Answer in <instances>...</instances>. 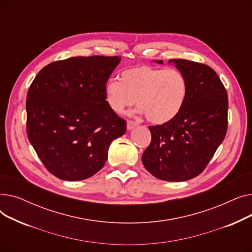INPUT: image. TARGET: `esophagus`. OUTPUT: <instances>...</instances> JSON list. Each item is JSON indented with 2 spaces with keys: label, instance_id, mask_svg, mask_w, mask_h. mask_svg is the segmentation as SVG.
Returning <instances> with one entry per match:
<instances>
[{
  "label": "esophagus",
  "instance_id": "34e87169",
  "mask_svg": "<svg viewBox=\"0 0 252 252\" xmlns=\"http://www.w3.org/2000/svg\"><path fill=\"white\" fill-rule=\"evenodd\" d=\"M136 126H138V123H137V122L130 121V119H128V121L126 122V127H127V129H131V128H134Z\"/></svg>",
  "mask_w": 252,
  "mask_h": 252
}]
</instances>
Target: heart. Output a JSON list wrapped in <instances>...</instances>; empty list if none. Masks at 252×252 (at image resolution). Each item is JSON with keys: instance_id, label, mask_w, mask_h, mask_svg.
Here are the masks:
<instances>
[{"instance_id": "heart-1", "label": "heart", "mask_w": 252, "mask_h": 252, "mask_svg": "<svg viewBox=\"0 0 252 252\" xmlns=\"http://www.w3.org/2000/svg\"><path fill=\"white\" fill-rule=\"evenodd\" d=\"M189 91L188 79L176 68H155L148 65L129 67L121 78L105 84V100L116 113L134 105L147 121L161 125L174 119L181 111Z\"/></svg>"}]
</instances>
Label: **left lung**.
I'll return each mask as SVG.
<instances>
[{
  "instance_id": "left-lung-1",
  "label": "left lung",
  "mask_w": 252,
  "mask_h": 252,
  "mask_svg": "<svg viewBox=\"0 0 252 252\" xmlns=\"http://www.w3.org/2000/svg\"><path fill=\"white\" fill-rule=\"evenodd\" d=\"M170 62L186 75L188 95L174 119L149 126L151 143L142 162L157 179L182 182L202 173L226 137L228 94L208 65L185 59Z\"/></svg>"
}]
</instances>
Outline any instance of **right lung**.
<instances>
[{"label":"right lung","instance_id":"add662e5","mask_svg":"<svg viewBox=\"0 0 252 252\" xmlns=\"http://www.w3.org/2000/svg\"><path fill=\"white\" fill-rule=\"evenodd\" d=\"M122 58L71 57L39 71L26 96V133L52 175L81 181L104 166L126 123L108 106L104 87Z\"/></svg>","mask_w":252,"mask_h":252}]
</instances>
